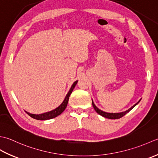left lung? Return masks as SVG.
I'll use <instances>...</instances> for the list:
<instances>
[{
  "mask_svg": "<svg viewBox=\"0 0 158 158\" xmlns=\"http://www.w3.org/2000/svg\"><path fill=\"white\" fill-rule=\"evenodd\" d=\"M141 100V99H140L139 101H138L136 104H135L133 106H131V107L130 108H129L128 110H125L124 112H117V113H110V112H106L104 111H102L100 109H99L97 106H96L94 104V102H93V99H92V105L93 106V108H94L95 110L98 112V113L99 114L102 116V117H104L105 118H110V119H117V118H121L122 117H123V116L125 114H126L127 112H130L131 109H133L135 106H136L138 103L140 102V101Z\"/></svg>",
  "mask_w": 158,
  "mask_h": 158,
  "instance_id": "8db88e82",
  "label": "left lung"
}]
</instances>
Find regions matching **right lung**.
Here are the masks:
<instances>
[{
  "mask_svg": "<svg viewBox=\"0 0 158 158\" xmlns=\"http://www.w3.org/2000/svg\"><path fill=\"white\" fill-rule=\"evenodd\" d=\"M77 82H78V80H76V81H75L73 83V85H72V86H71L69 91L68 93H67V94L66 95L65 99H64L63 102H62V104H61L59 106H58L56 108L54 109V110H51V111L44 112V113L39 114H31L27 111H26V112H27V113L32 118H35V119H37V120H48V119H51V118L56 117L57 116L60 115L64 110H65V109L66 108L67 106V103H68V101H69V96L71 94H72L73 90L76 86Z\"/></svg>",
  "mask_w": 158,
  "mask_h": 158,
  "instance_id": "1",
  "label": "right lung"
}]
</instances>
